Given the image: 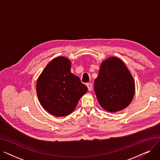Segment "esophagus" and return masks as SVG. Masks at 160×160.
Returning a JSON list of instances; mask_svg holds the SVG:
<instances>
[{
  "label": "esophagus",
  "instance_id": "esophagus-1",
  "mask_svg": "<svg viewBox=\"0 0 160 160\" xmlns=\"http://www.w3.org/2000/svg\"><path fill=\"white\" fill-rule=\"evenodd\" d=\"M87 87H88V90H89V91H92V89H93V85H92L91 83H87Z\"/></svg>",
  "mask_w": 160,
  "mask_h": 160
}]
</instances>
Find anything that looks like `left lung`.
Segmentation results:
<instances>
[{
	"label": "left lung",
	"instance_id": "left-lung-1",
	"mask_svg": "<svg viewBox=\"0 0 160 160\" xmlns=\"http://www.w3.org/2000/svg\"><path fill=\"white\" fill-rule=\"evenodd\" d=\"M94 89L100 105L109 112H117L130 104L135 83L120 59L110 57L101 63Z\"/></svg>",
	"mask_w": 160,
	"mask_h": 160
}]
</instances>
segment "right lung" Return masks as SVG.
<instances>
[{
	"label": "right lung",
	"instance_id": "1",
	"mask_svg": "<svg viewBox=\"0 0 160 160\" xmlns=\"http://www.w3.org/2000/svg\"><path fill=\"white\" fill-rule=\"evenodd\" d=\"M71 63L60 56L54 58L39 77L36 91L45 110L56 117L71 114L88 88L71 72Z\"/></svg>",
	"mask_w": 160,
	"mask_h": 160
}]
</instances>
